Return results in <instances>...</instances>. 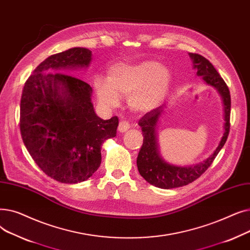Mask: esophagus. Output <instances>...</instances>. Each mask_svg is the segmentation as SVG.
<instances>
[{
	"mask_svg": "<svg viewBox=\"0 0 250 250\" xmlns=\"http://www.w3.org/2000/svg\"><path fill=\"white\" fill-rule=\"evenodd\" d=\"M128 129H129V124L127 122L123 121L120 123V125H118V132L125 133Z\"/></svg>",
	"mask_w": 250,
	"mask_h": 250,
	"instance_id": "1",
	"label": "esophagus"
}]
</instances>
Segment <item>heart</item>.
I'll return each instance as SVG.
<instances>
[{"instance_id": "b5f03b06", "label": "heart", "mask_w": 250, "mask_h": 250, "mask_svg": "<svg viewBox=\"0 0 250 250\" xmlns=\"http://www.w3.org/2000/svg\"><path fill=\"white\" fill-rule=\"evenodd\" d=\"M170 80L169 70L156 62L116 63L108 70L106 81L95 79L94 89L99 101L106 106L115 107L120 103L118 97L127 96L130 109L146 113L164 100Z\"/></svg>"}]
</instances>
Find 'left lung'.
Listing matches in <instances>:
<instances>
[{
  "mask_svg": "<svg viewBox=\"0 0 250 250\" xmlns=\"http://www.w3.org/2000/svg\"><path fill=\"white\" fill-rule=\"evenodd\" d=\"M189 57L193 62V69L196 71V75L203 77L207 84L215 87L222 97L223 103H224L225 130L219 146L207 160L193 166H176L165 162L159 154L156 128L163 111V107L155 108L147 112L139 121L144 140L137 158V165L143 178L156 188L165 189L175 188L188 186V183L198 179L211 166L220 150L225 145L229 135L231 96L228 86L209 61L201 55L192 54V52H189Z\"/></svg>",
  "mask_w": 250,
  "mask_h": 250,
  "instance_id": "obj_1",
  "label": "left lung"
}]
</instances>
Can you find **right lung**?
Returning <instances> with one entry per match:
<instances>
[{
  "mask_svg": "<svg viewBox=\"0 0 250 250\" xmlns=\"http://www.w3.org/2000/svg\"><path fill=\"white\" fill-rule=\"evenodd\" d=\"M91 57L84 47L52 55L37 65L22 91L24 145L37 166L62 183L73 185L92 176L101 163L102 143L116 136L117 116L104 121L95 113L90 85L62 74L87 68Z\"/></svg>",
  "mask_w": 250,
  "mask_h": 250,
  "instance_id": "add662e5",
  "label": "right lung"
}]
</instances>
